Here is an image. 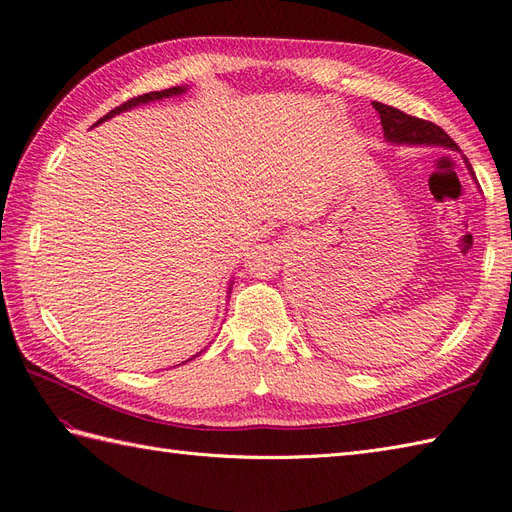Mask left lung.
Listing matches in <instances>:
<instances>
[{
	"mask_svg": "<svg viewBox=\"0 0 512 512\" xmlns=\"http://www.w3.org/2000/svg\"><path fill=\"white\" fill-rule=\"evenodd\" d=\"M374 108L380 115L384 138L389 143H395V145H440L446 149H457V143L453 141V138L448 136L440 126H436V123L406 115L404 111H399V108L386 106L382 102H374ZM468 168L472 173L470 164H468Z\"/></svg>",
	"mask_w": 512,
	"mask_h": 512,
	"instance_id": "obj_1",
	"label": "left lung"
}]
</instances>
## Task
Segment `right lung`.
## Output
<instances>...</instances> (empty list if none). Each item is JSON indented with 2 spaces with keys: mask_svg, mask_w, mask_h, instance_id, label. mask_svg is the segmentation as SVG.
I'll return each mask as SVG.
<instances>
[{
  "mask_svg": "<svg viewBox=\"0 0 512 512\" xmlns=\"http://www.w3.org/2000/svg\"><path fill=\"white\" fill-rule=\"evenodd\" d=\"M183 91H185V87H170V89H164V91H149V94H143V96H138V98H132V100H128V102L119 104L117 108H113L111 113H106L100 121H96L94 126H98V123H102V121H106V119H111V117H115V115H119V113H123V111H130V108H134V106H138V104H147V102H153V100L179 96V94H183ZM228 290H230V288H228Z\"/></svg>",
  "mask_w": 512,
  "mask_h": 512,
  "instance_id": "1",
  "label": "right lung"
}]
</instances>
